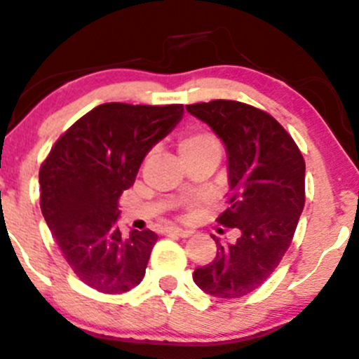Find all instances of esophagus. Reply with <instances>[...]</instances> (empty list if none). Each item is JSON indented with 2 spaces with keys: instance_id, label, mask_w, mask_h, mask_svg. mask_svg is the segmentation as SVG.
Returning <instances> with one entry per match:
<instances>
[{
  "instance_id": "obj_1",
  "label": "esophagus",
  "mask_w": 359,
  "mask_h": 359,
  "mask_svg": "<svg viewBox=\"0 0 359 359\" xmlns=\"http://www.w3.org/2000/svg\"><path fill=\"white\" fill-rule=\"evenodd\" d=\"M165 233H167V236H177V237H189V236H191V230H186V229H180V227H167V229H165Z\"/></svg>"
}]
</instances>
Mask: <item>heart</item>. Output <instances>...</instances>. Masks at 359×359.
<instances>
[{
    "mask_svg": "<svg viewBox=\"0 0 359 359\" xmlns=\"http://www.w3.org/2000/svg\"><path fill=\"white\" fill-rule=\"evenodd\" d=\"M208 149L220 151V146H218L217 139L211 134H206V132H192V134H187L186 137L180 139L179 142L180 156H187V154L201 153V151Z\"/></svg>",
    "mask_w": 359,
    "mask_h": 359,
    "instance_id": "1",
    "label": "heart"
}]
</instances>
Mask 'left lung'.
Instances as JSON below:
<instances>
[{"instance_id": "1", "label": "left lung", "mask_w": 359, "mask_h": 359, "mask_svg": "<svg viewBox=\"0 0 359 359\" xmlns=\"http://www.w3.org/2000/svg\"><path fill=\"white\" fill-rule=\"evenodd\" d=\"M186 110L227 149L230 206L217 222L237 233L230 244L211 236L217 256L192 278L211 296L243 297L273 273L290 246L304 208V158L287 130L251 104L215 100Z\"/></svg>"}]
</instances>
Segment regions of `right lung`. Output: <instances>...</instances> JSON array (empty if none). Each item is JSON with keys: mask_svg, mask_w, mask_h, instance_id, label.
<instances>
[{"mask_svg": "<svg viewBox=\"0 0 359 359\" xmlns=\"http://www.w3.org/2000/svg\"><path fill=\"white\" fill-rule=\"evenodd\" d=\"M182 115V104H100L55 142L41 165L43 217L63 258L89 287L122 294L144 277L158 236L149 229L122 236L118 199Z\"/></svg>", "mask_w": 359, "mask_h": 359, "instance_id": "add662e5", "label": "right lung"}]
</instances>
